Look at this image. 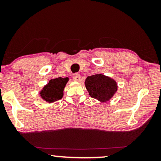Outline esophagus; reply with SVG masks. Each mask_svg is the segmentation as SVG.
I'll return each mask as SVG.
<instances>
[{"label":"esophagus","instance_id":"obj_1","mask_svg":"<svg viewBox=\"0 0 161 161\" xmlns=\"http://www.w3.org/2000/svg\"><path fill=\"white\" fill-rule=\"evenodd\" d=\"M73 80L75 81H77V82H79L80 80V75L78 73L74 74L73 75Z\"/></svg>","mask_w":161,"mask_h":161}]
</instances>
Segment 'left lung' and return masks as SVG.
Here are the masks:
<instances>
[{
    "label": "left lung",
    "instance_id": "8db88e82",
    "mask_svg": "<svg viewBox=\"0 0 161 161\" xmlns=\"http://www.w3.org/2000/svg\"><path fill=\"white\" fill-rule=\"evenodd\" d=\"M85 86L89 95L100 103H105L113 97L118 89L116 81L103 74L88 76Z\"/></svg>",
    "mask_w": 161,
    "mask_h": 161
}]
</instances>
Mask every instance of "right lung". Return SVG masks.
Returning a JSON list of instances; mask_svg holds the SVG:
<instances>
[{
  "label": "right lung",
  "instance_id": "1",
  "mask_svg": "<svg viewBox=\"0 0 161 161\" xmlns=\"http://www.w3.org/2000/svg\"><path fill=\"white\" fill-rule=\"evenodd\" d=\"M69 78H57L51 79L39 92L41 98L48 103H52L61 100L64 96V89Z\"/></svg>",
  "mask_w": 161,
  "mask_h": 161
}]
</instances>
